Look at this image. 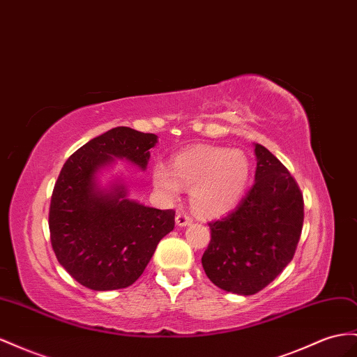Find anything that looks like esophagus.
<instances>
[{
    "mask_svg": "<svg viewBox=\"0 0 357 357\" xmlns=\"http://www.w3.org/2000/svg\"><path fill=\"white\" fill-rule=\"evenodd\" d=\"M176 224L178 227H186V225L192 224V218L189 215H186V213H178L176 216Z\"/></svg>",
    "mask_w": 357,
    "mask_h": 357,
    "instance_id": "esophagus-1",
    "label": "esophagus"
}]
</instances>
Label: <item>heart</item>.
<instances>
[{"mask_svg":"<svg viewBox=\"0 0 357 357\" xmlns=\"http://www.w3.org/2000/svg\"><path fill=\"white\" fill-rule=\"evenodd\" d=\"M250 177V162L243 151L222 147H195L172 158L171 168L158 163L153 183L169 198L180 188L190 189V206L198 215L227 213L243 197Z\"/></svg>","mask_w":357,"mask_h":357,"instance_id":"obj_1","label":"heart"}]
</instances>
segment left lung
<instances>
[{
  "label": "left lung",
  "mask_w": 357,
  "mask_h": 357,
  "mask_svg": "<svg viewBox=\"0 0 357 357\" xmlns=\"http://www.w3.org/2000/svg\"><path fill=\"white\" fill-rule=\"evenodd\" d=\"M255 183L227 216L208 222L211 238L201 258L208 279L225 291H261L291 261L303 227L297 181L261 144H255Z\"/></svg>",
  "instance_id": "obj_1"
}]
</instances>
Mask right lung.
<instances>
[{"label": "right lung", "instance_id": "right-lung-1", "mask_svg": "<svg viewBox=\"0 0 357 357\" xmlns=\"http://www.w3.org/2000/svg\"><path fill=\"white\" fill-rule=\"evenodd\" d=\"M155 133L114 128L66 160L50 207L51 245L75 281L96 291L119 290L142 275L162 237L174 229V210L126 198V188L100 190L96 172L114 158L147 168Z\"/></svg>", "mask_w": 357, "mask_h": 357}]
</instances>
